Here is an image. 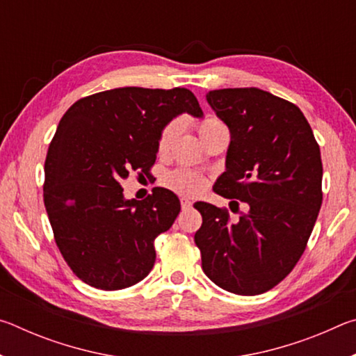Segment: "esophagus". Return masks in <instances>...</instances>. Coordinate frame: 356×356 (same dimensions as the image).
Masks as SVG:
<instances>
[{
  "label": "esophagus",
  "mask_w": 356,
  "mask_h": 356,
  "mask_svg": "<svg viewBox=\"0 0 356 356\" xmlns=\"http://www.w3.org/2000/svg\"><path fill=\"white\" fill-rule=\"evenodd\" d=\"M191 201L188 200V197H182V200H180V206H182V209H188V207H191Z\"/></svg>",
  "instance_id": "1"
}]
</instances>
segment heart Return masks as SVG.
Instances as JSON below:
<instances>
[{
    "instance_id": "b5f03b06",
    "label": "heart",
    "mask_w": 356,
    "mask_h": 356,
    "mask_svg": "<svg viewBox=\"0 0 356 356\" xmlns=\"http://www.w3.org/2000/svg\"><path fill=\"white\" fill-rule=\"evenodd\" d=\"M180 127H182V125H180V120L174 119L170 124H166V127L161 130V135L159 138V150L161 154L166 152V150L171 147V144L180 134ZM218 129H225V125H222L221 120L215 118H207L197 125V134H200V136L202 138L204 135H207L210 131L218 130ZM165 182L168 186H171L172 190L182 193V195H186V196L197 195V193L204 188V185H206V182H204V179L200 176V174L186 171V170L170 172L166 176Z\"/></svg>"
}]
</instances>
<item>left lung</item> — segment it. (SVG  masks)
Masks as SVG:
<instances>
[{"instance_id":"8db88e82","label":"left lung","mask_w":356,"mask_h":356,"mask_svg":"<svg viewBox=\"0 0 356 356\" xmlns=\"http://www.w3.org/2000/svg\"><path fill=\"white\" fill-rule=\"evenodd\" d=\"M206 99L231 134L213 190L250 210L231 222L225 209L195 204V243L216 286L259 295L292 272L308 243L322 206L321 149L300 108L267 91L216 89Z\"/></svg>"}]
</instances>
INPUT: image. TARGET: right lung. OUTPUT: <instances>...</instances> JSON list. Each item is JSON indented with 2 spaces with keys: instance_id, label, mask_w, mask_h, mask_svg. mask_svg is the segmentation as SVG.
Returning a JSON list of instances; mask_svg holds the SVG:
<instances>
[{
  "instance_id": "add662e5",
  "label": "right lung",
  "mask_w": 356,
  "mask_h": 356,
  "mask_svg": "<svg viewBox=\"0 0 356 356\" xmlns=\"http://www.w3.org/2000/svg\"><path fill=\"white\" fill-rule=\"evenodd\" d=\"M184 113L204 116L185 88H116L75 102L59 120L44 202L59 251L86 284L119 291L152 270L154 240L172 226L180 202L166 188L125 200L120 180L149 171L161 130Z\"/></svg>"
}]
</instances>
